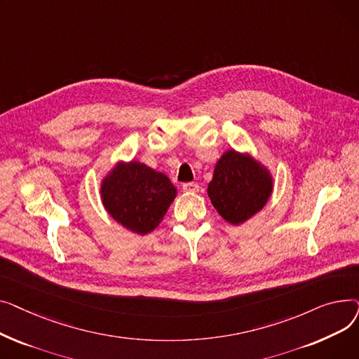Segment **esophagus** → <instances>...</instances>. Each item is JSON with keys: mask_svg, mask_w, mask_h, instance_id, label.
I'll return each mask as SVG.
<instances>
[{"mask_svg": "<svg viewBox=\"0 0 359 359\" xmlns=\"http://www.w3.org/2000/svg\"><path fill=\"white\" fill-rule=\"evenodd\" d=\"M182 189H183V192L195 194V192H198V191H199V186H198V183L189 182V183H183V184H182Z\"/></svg>", "mask_w": 359, "mask_h": 359, "instance_id": "34e87169", "label": "esophagus"}]
</instances>
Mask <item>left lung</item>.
<instances>
[{"instance_id": "left-lung-1", "label": "left lung", "mask_w": 359, "mask_h": 359, "mask_svg": "<svg viewBox=\"0 0 359 359\" xmlns=\"http://www.w3.org/2000/svg\"><path fill=\"white\" fill-rule=\"evenodd\" d=\"M269 170L250 154L229 149L215 164L208 196L218 214L238 225L257 214L272 195Z\"/></svg>"}]
</instances>
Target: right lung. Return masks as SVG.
I'll list each match as a JSON object with an SVG mask.
<instances>
[{
    "instance_id": "right-lung-1",
    "label": "right lung",
    "mask_w": 359,
    "mask_h": 359,
    "mask_svg": "<svg viewBox=\"0 0 359 359\" xmlns=\"http://www.w3.org/2000/svg\"><path fill=\"white\" fill-rule=\"evenodd\" d=\"M170 179L140 161H119L100 184V196L109 215L140 236L157 229L176 198Z\"/></svg>"
}]
</instances>
